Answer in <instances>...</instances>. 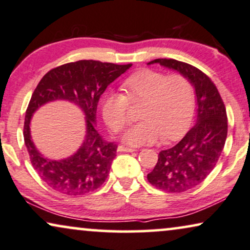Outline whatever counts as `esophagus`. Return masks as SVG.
Here are the masks:
<instances>
[{"instance_id":"esophagus-1","label":"esophagus","mask_w":250,"mask_h":250,"mask_svg":"<svg viewBox=\"0 0 250 250\" xmlns=\"http://www.w3.org/2000/svg\"><path fill=\"white\" fill-rule=\"evenodd\" d=\"M118 151H120V152H134L135 148L127 146V145H119Z\"/></svg>"}]
</instances>
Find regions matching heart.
<instances>
[{"label":"heart","instance_id":"heart-1","mask_svg":"<svg viewBox=\"0 0 250 250\" xmlns=\"http://www.w3.org/2000/svg\"><path fill=\"white\" fill-rule=\"evenodd\" d=\"M125 93L109 91L103 97V116L113 131L119 132L129 123V107L144 102L143 121L129 129L123 140L143 145L164 140H176L187 130L195 112V91L187 77L166 76L144 69L129 76L123 83Z\"/></svg>","mask_w":250,"mask_h":250}]
</instances>
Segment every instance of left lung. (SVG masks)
<instances>
[{
    "label": "left lung",
    "instance_id": "obj_1",
    "mask_svg": "<svg viewBox=\"0 0 250 250\" xmlns=\"http://www.w3.org/2000/svg\"><path fill=\"white\" fill-rule=\"evenodd\" d=\"M159 63L187 77L197 100L196 125L173 147L158 154L154 168L147 174L151 185L168 192H182L196 187L212 172L225 145L227 115L213 82L194 65L173 59H156Z\"/></svg>",
    "mask_w": 250,
    "mask_h": 250
}]
</instances>
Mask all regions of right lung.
I'll return each mask as SVG.
<instances>
[{
	"instance_id": "right-lung-1",
	"label": "right lung",
	"mask_w": 250,
	"mask_h": 250,
	"mask_svg": "<svg viewBox=\"0 0 250 250\" xmlns=\"http://www.w3.org/2000/svg\"><path fill=\"white\" fill-rule=\"evenodd\" d=\"M131 65L81 60L52 69L41 78L26 109L24 141L33 168L52 189L67 195H84L105 182L118 146L104 140L97 130L98 102L107 86ZM55 100H67L77 104L87 120L83 144L72 156L60 161L43 157L30 140L29 131L33 113Z\"/></svg>"
}]
</instances>
